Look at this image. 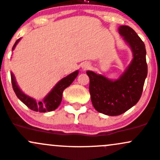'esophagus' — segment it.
Here are the masks:
<instances>
[{"label":"esophagus","mask_w":160,"mask_h":160,"mask_svg":"<svg viewBox=\"0 0 160 160\" xmlns=\"http://www.w3.org/2000/svg\"><path fill=\"white\" fill-rule=\"evenodd\" d=\"M81 67H82V69H83V70H87V69L90 68V65L89 64V63H83V64H82Z\"/></svg>","instance_id":"obj_1"}]
</instances>
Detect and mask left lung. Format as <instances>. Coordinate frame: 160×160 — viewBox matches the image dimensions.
Wrapping results in <instances>:
<instances>
[{
	"instance_id": "obj_1",
	"label": "left lung",
	"mask_w": 160,
	"mask_h": 160,
	"mask_svg": "<svg viewBox=\"0 0 160 160\" xmlns=\"http://www.w3.org/2000/svg\"><path fill=\"white\" fill-rule=\"evenodd\" d=\"M118 31L132 53V60L123 73L117 80H112L91 70L87 71L93 107L107 116L120 115L136 105L147 76V51L142 40L129 26H120Z\"/></svg>"
}]
</instances>
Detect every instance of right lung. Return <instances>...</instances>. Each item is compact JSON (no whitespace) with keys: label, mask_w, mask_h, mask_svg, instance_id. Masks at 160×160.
<instances>
[{"label":"right lung","mask_w":160,"mask_h":160,"mask_svg":"<svg viewBox=\"0 0 160 160\" xmlns=\"http://www.w3.org/2000/svg\"><path fill=\"white\" fill-rule=\"evenodd\" d=\"M21 38L18 39L15 42L14 45L13 46L12 50H14L16 48L17 44L19 43ZM79 73V70H76V71L73 72L70 74L67 75V77H63V79L60 80L54 87L52 88V90L47 94L46 97L43 98L42 101L37 102L36 100L32 97H29L28 95L25 94L22 90L20 89L18 87V83H17L16 79H15L14 75L11 72V83H12L13 89L14 90V93H16L18 98L23 102L25 105L30 109L36 112H50L56 110L59 107L62 100V97H63V92L67 87L73 83V80H75L76 77H77Z\"/></svg>","instance_id":"1"}]
</instances>
